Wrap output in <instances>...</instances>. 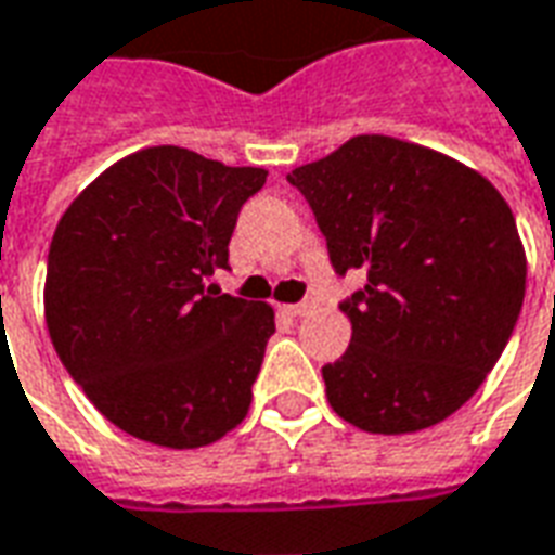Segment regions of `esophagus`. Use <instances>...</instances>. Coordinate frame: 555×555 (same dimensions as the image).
Returning a JSON list of instances; mask_svg holds the SVG:
<instances>
[{
	"instance_id": "obj_1",
	"label": "esophagus",
	"mask_w": 555,
	"mask_h": 555,
	"mask_svg": "<svg viewBox=\"0 0 555 555\" xmlns=\"http://www.w3.org/2000/svg\"><path fill=\"white\" fill-rule=\"evenodd\" d=\"M312 309H315V300H312V297H306V300H300V304H291V306H285V312H288V315H294V318L309 315V312H312Z\"/></svg>"
}]
</instances>
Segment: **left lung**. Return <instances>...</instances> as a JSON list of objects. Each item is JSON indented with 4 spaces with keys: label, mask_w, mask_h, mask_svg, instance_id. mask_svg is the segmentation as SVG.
Instances as JSON below:
<instances>
[{
    "label": "left lung",
    "mask_w": 555,
    "mask_h": 555,
    "mask_svg": "<svg viewBox=\"0 0 555 555\" xmlns=\"http://www.w3.org/2000/svg\"><path fill=\"white\" fill-rule=\"evenodd\" d=\"M345 297L351 345L321 375L333 412L402 436L451 417L502 358L526 294V251L505 197L478 170L417 143L358 134L294 168Z\"/></svg>",
    "instance_id": "8db88e82"
}]
</instances>
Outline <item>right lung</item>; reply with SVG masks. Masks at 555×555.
<instances>
[{"label": "right lung", "mask_w": 555, "mask_h": 555, "mask_svg": "<svg viewBox=\"0 0 555 555\" xmlns=\"http://www.w3.org/2000/svg\"><path fill=\"white\" fill-rule=\"evenodd\" d=\"M264 168L150 146L72 201L48 255L44 318L62 366L134 439L204 448L246 417L276 333L267 304L210 285Z\"/></svg>", "instance_id": "obj_1"}]
</instances>
